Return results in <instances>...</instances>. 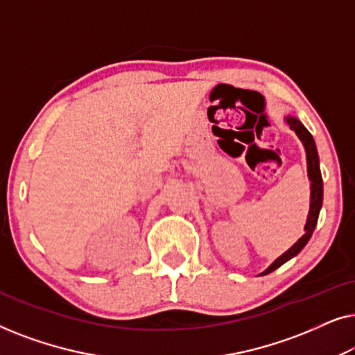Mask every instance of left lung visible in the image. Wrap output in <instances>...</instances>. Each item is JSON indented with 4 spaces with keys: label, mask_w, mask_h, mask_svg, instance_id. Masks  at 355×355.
Masks as SVG:
<instances>
[{
    "label": "left lung",
    "mask_w": 355,
    "mask_h": 355,
    "mask_svg": "<svg viewBox=\"0 0 355 355\" xmlns=\"http://www.w3.org/2000/svg\"><path fill=\"white\" fill-rule=\"evenodd\" d=\"M286 123H288L289 128L299 135V139L302 140L305 147V152H307L309 179L312 181V192H310V211H309L307 223H305V234L300 237V239L295 242L288 252H284L279 259H276L273 263H271V266H268V268H266L261 275H268L276 268H279L281 265L286 263V261L293 259V257L297 255L299 252L304 249L305 244H307L309 239L313 234V230L318 221L320 208H322V203H323V179H322V173H320V159H318L317 147H315V140L312 137V134L304 128L299 119L293 118V116H288V118H286Z\"/></svg>",
    "instance_id": "left-lung-1"
}]
</instances>
